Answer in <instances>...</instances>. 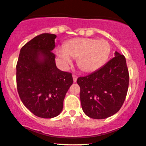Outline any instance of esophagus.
<instances>
[{
    "instance_id": "1",
    "label": "esophagus",
    "mask_w": 146,
    "mask_h": 146,
    "mask_svg": "<svg viewBox=\"0 0 146 146\" xmlns=\"http://www.w3.org/2000/svg\"><path fill=\"white\" fill-rule=\"evenodd\" d=\"M72 77H73V81H74V82H76V80H77V78H78L77 76H76V75L73 74Z\"/></svg>"
}]
</instances>
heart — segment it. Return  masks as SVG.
I'll list each match as a JSON object with an SVG mask.
<instances>
[{"instance_id": "1", "label": "heart", "mask_w": 146, "mask_h": 146, "mask_svg": "<svg viewBox=\"0 0 146 146\" xmlns=\"http://www.w3.org/2000/svg\"><path fill=\"white\" fill-rule=\"evenodd\" d=\"M111 52L110 43L105 39L76 38L66 42L58 54L65 64L77 58V66L82 72L92 73L106 64Z\"/></svg>"}]
</instances>
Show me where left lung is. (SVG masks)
Segmentation results:
<instances>
[{
  "label": "left lung",
  "instance_id": "left-lung-1",
  "mask_svg": "<svg viewBox=\"0 0 146 146\" xmlns=\"http://www.w3.org/2000/svg\"><path fill=\"white\" fill-rule=\"evenodd\" d=\"M129 74L125 57H115L98 71L79 77L80 100L84 112L89 117L103 119L115 115L122 106L129 87Z\"/></svg>",
  "mask_w": 146,
  "mask_h": 146
}]
</instances>
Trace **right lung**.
I'll return each instance as SVG.
<instances>
[{"label": "right lung", "instance_id": "1", "mask_svg": "<svg viewBox=\"0 0 146 146\" xmlns=\"http://www.w3.org/2000/svg\"><path fill=\"white\" fill-rule=\"evenodd\" d=\"M56 35L42 34L21 48L16 79L18 94L25 106L34 115L52 118L60 114L66 93L73 83L71 73L55 64Z\"/></svg>", "mask_w": 146, "mask_h": 146}]
</instances>
